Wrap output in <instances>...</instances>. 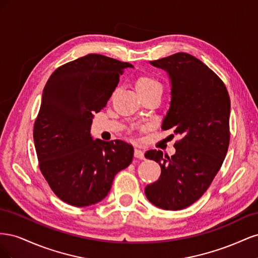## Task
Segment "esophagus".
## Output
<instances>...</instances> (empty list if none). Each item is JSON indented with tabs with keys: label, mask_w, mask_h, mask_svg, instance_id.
Instances as JSON below:
<instances>
[{
	"label": "esophagus",
	"mask_w": 258,
	"mask_h": 258,
	"mask_svg": "<svg viewBox=\"0 0 258 258\" xmlns=\"http://www.w3.org/2000/svg\"><path fill=\"white\" fill-rule=\"evenodd\" d=\"M135 157L139 158V159H145V156H144L143 151L138 150V148H136V150H135Z\"/></svg>",
	"instance_id": "1"
}]
</instances>
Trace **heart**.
I'll use <instances>...</instances> for the list:
<instances>
[{
  "label": "heart",
  "mask_w": 258,
  "mask_h": 258,
  "mask_svg": "<svg viewBox=\"0 0 258 258\" xmlns=\"http://www.w3.org/2000/svg\"><path fill=\"white\" fill-rule=\"evenodd\" d=\"M161 88V85L151 76H141L139 77L136 83V89L138 92L147 91L154 88Z\"/></svg>",
  "instance_id": "obj_1"
}]
</instances>
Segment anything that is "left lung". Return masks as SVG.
<instances>
[{"label":"left lung","instance_id":"8db88e82","mask_svg":"<svg viewBox=\"0 0 258 258\" xmlns=\"http://www.w3.org/2000/svg\"><path fill=\"white\" fill-rule=\"evenodd\" d=\"M150 63L171 82L170 106L163 130L181 140L169 157L151 150L145 157L159 163L161 174L145 187L146 198L163 210H182L196 202L220 171L229 145L230 99L224 83L204 62L177 52Z\"/></svg>","mask_w":258,"mask_h":258}]
</instances>
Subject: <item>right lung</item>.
Masks as SVG:
<instances>
[{
	"mask_svg": "<svg viewBox=\"0 0 258 258\" xmlns=\"http://www.w3.org/2000/svg\"><path fill=\"white\" fill-rule=\"evenodd\" d=\"M128 62L89 53L58 68L45 85L33 139L41 172L67 204L88 207L104 199L113 179L134 158L121 140L90 134L93 113L106 105Z\"/></svg>",
	"mask_w": 258,
	"mask_h": 258,
	"instance_id": "add662e5",
	"label": "right lung"
}]
</instances>
